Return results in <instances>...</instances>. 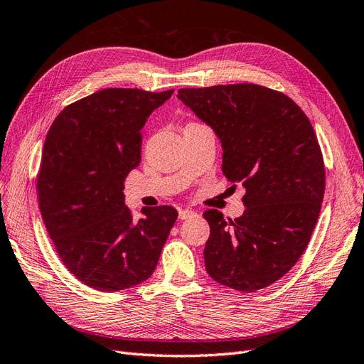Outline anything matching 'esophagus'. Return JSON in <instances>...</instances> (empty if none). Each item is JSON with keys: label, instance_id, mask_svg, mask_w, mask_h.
I'll return each instance as SVG.
<instances>
[{"label": "esophagus", "instance_id": "1", "mask_svg": "<svg viewBox=\"0 0 364 364\" xmlns=\"http://www.w3.org/2000/svg\"><path fill=\"white\" fill-rule=\"evenodd\" d=\"M196 213L193 211V209H179V218L181 220H186V218H190V217H193Z\"/></svg>", "mask_w": 364, "mask_h": 364}]
</instances>
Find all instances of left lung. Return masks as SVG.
I'll return each mask as SVG.
<instances>
[{
	"label": "left lung",
	"mask_w": 364,
	"mask_h": 364,
	"mask_svg": "<svg viewBox=\"0 0 364 364\" xmlns=\"http://www.w3.org/2000/svg\"><path fill=\"white\" fill-rule=\"evenodd\" d=\"M178 97L222 141L223 174L246 188L241 217L203 213L206 272L234 290L269 287L301 258L322 208L325 165L310 119L290 97L253 83L183 87Z\"/></svg>",
	"instance_id": "obj_1"
}]
</instances>
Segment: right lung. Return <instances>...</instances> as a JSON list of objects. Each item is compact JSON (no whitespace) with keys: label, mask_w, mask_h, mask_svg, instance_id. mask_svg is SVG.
Masks as SVG:
<instances>
[{"label":"right lung","mask_w":364,"mask_h":364,"mask_svg":"<svg viewBox=\"0 0 364 364\" xmlns=\"http://www.w3.org/2000/svg\"><path fill=\"white\" fill-rule=\"evenodd\" d=\"M174 90L109 87L68 105L53 121L38 173L39 209L62 262L100 291L151 277L178 218L173 206L124 205V179L141 162V129Z\"/></svg>","instance_id":"add662e5"}]
</instances>
